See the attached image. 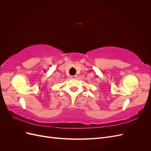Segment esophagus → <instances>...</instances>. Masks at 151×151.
<instances>
[{
	"label": "esophagus",
	"mask_w": 151,
	"mask_h": 151,
	"mask_svg": "<svg viewBox=\"0 0 151 151\" xmlns=\"http://www.w3.org/2000/svg\"><path fill=\"white\" fill-rule=\"evenodd\" d=\"M71 78L72 79H75V78H76V77H77V76L76 75H74V76H71Z\"/></svg>",
	"instance_id": "1"
}]
</instances>
